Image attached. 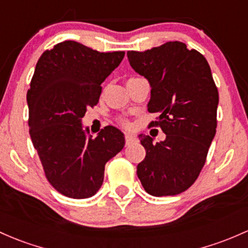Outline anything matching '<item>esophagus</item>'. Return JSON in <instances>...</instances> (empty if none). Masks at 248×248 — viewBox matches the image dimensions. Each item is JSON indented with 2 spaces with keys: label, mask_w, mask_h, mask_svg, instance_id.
I'll return each mask as SVG.
<instances>
[{
  "label": "esophagus",
  "mask_w": 248,
  "mask_h": 248,
  "mask_svg": "<svg viewBox=\"0 0 248 248\" xmlns=\"http://www.w3.org/2000/svg\"><path fill=\"white\" fill-rule=\"evenodd\" d=\"M136 140H137V138H136L135 136H132V135H130V134L125 135V144H126V145L132 144V143L136 142Z\"/></svg>",
  "instance_id": "1"
}]
</instances>
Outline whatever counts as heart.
Wrapping results in <instances>:
<instances>
[{"instance_id": "b5f03b06", "label": "heart", "mask_w": 248, "mask_h": 248, "mask_svg": "<svg viewBox=\"0 0 248 248\" xmlns=\"http://www.w3.org/2000/svg\"><path fill=\"white\" fill-rule=\"evenodd\" d=\"M118 122H119V124L122 125V126H124V127H129L130 126V123H129V121H127V119L119 118Z\"/></svg>"}]
</instances>
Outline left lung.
<instances>
[{
  "mask_svg": "<svg viewBox=\"0 0 248 248\" xmlns=\"http://www.w3.org/2000/svg\"><path fill=\"white\" fill-rule=\"evenodd\" d=\"M127 59L150 82L148 111L159 116L149 127L159 126L167 135L156 144L150 136H140L146 155L137 176L150 195H177L199 177L217 132L219 92L210 67L201 53L180 41L131 50Z\"/></svg>",
  "mask_w": 248,
  "mask_h": 248,
  "instance_id": "1",
  "label": "left lung"
}]
</instances>
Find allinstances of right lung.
Instances as JSON below:
<instances>
[{"instance_id": "1", "label": "right lung", "mask_w": 248, "mask_h": 248, "mask_svg": "<svg viewBox=\"0 0 248 248\" xmlns=\"http://www.w3.org/2000/svg\"><path fill=\"white\" fill-rule=\"evenodd\" d=\"M76 41L42 53L27 92L29 134L45 175L60 194L87 199L102 187L106 162L124 148V135L105 126L95 138L81 118L99 102L102 82L124 58Z\"/></svg>"}]
</instances>
